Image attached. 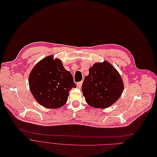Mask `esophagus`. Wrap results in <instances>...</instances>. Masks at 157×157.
Returning a JSON list of instances; mask_svg holds the SVG:
<instances>
[{"label":"esophagus","instance_id":"esophagus-1","mask_svg":"<svg viewBox=\"0 0 157 157\" xmlns=\"http://www.w3.org/2000/svg\"><path fill=\"white\" fill-rule=\"evenodd\" d=\"M82 84V82H78L77 83V86L78 88H81Z\"/></svg>","mask_w":157,"mask_h":157}]
</instances>
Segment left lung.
Returning <instances> with one entry per match:
<instances>
[{
	"label": "left lung",
	"instance_id": "obj_1",
	"mask_svg": "<svg viewBox=\"0 0 157 157\" xmlns=\"http://www.w3.org/2000/svg\"><path fill=\"white\" fill-rule=\"evenodd\" d=\"M124 89L120 74L108 61L94 63L89 70L82 86L88 105L106 109L116 102Z\"/></svg>",
	"mask_w": 157,
	"mask_h": 157
}]
</instances>
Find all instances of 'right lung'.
Returning a JSON list of instances; mask_svg holds the SVG:
<instances>
[{
    "mask_svg": "<svg viewBox=\"0 0 157 157\" xmlns=\"http://www.w3.org/2000/svg\"><path fill=\"white\" fill-rule=\"evenodd\" d=\"M29 85L36 101L48 109L65 105L70 91L77 87L70 71L64 68L60 59L52 56L44 57L34 66L29 76Z\"/></svg>",
    "mask_w": 157,
    "mask_h": 157,
    "instance_id": "1",
    "label": "right lung"
}]
</instances>
